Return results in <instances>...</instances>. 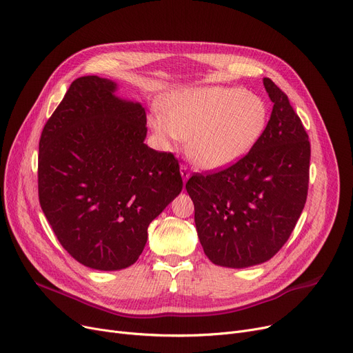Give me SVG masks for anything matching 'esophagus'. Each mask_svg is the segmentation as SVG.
<instances>
[{"label": "esophagus", "instance_id": "34e87169", "mask_svg": "<svg viewBox=\"0 0 353 353\" xmlns=\"http://www.w3.org/2000/svg\"><path fill=\"white\" fill-rule=\"evenodd\" d=\"M180 173H181V177H183V181L186 183L188 180H189V177H190V173H189V170H188V167L186 165H180Z\"/></svg>", "mask_w": 353, "mask_h": 353}]
</instances>
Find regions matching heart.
Here are the masks:
<instances>
[{
    "label": "heart",
    "mask_w": 353,
    "mask_h": 353,
    "mask_svg": "<svg viewBox=\"0 0 353 353\" xmlns=\"http://www.w3.org/2000/svg\"><path fill=\"white\" fill-rule=\"evenodd\" d=\"M268 103L240 87L177 90L160 100L148 119L163 143L188 140V156L200 169L217 170L243 159L262 137Z\"/></svg>",
    "instance_id": "heart-1"
}]
</instances>
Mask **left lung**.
Returning <instances> with one entry per match:
<instances>
[{"instance_id": "obj_1", "label": "left lung", "mask_w": 353, "mask_h": 353, "mask_svg": "<svg viewBox=\"0 0 353 353\" xmlns=\"http://www.w3.org/2000/svg\"><path fill=\"white\" fill-rule=\"evenodd\" d=\"M263 84L273 110L262 137L228 169L186 183L199 240L219 266L268 262L288 242L306 203L307 133L285 92L270 79Z\"/></svg>"}]
</instances>
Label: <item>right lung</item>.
Segmentation results:
<instances>
[{"label":"right lung","instance_id":"right-lung-1","mask_svg":"<svg viewBox=\"0 0 353 353\" xmlns=\"http://www.w3.org/2000/svg\"><path fill=\"white\" fill-rule=\"evenodd\" d=\"M116 90L97 76L74 80L39 148L41 209L61 246L96 270L132 266L148 225L183 189L174 156L144 144L143 105Z\"/></svg>","mask_w":353,"mask_h":353}]
</instances>
